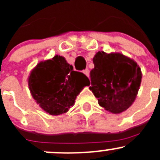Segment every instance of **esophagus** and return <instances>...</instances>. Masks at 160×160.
<instances>
[{"label": "esophagus", "mask_w": 160, "mask_h": 160, "mask_svg": "<svg viewBox=\"0 0 160 160\" xmlns=\"http://www.w3.org/2000/svg\"><path fill=\"white\" fill-rule=\"evenodd\" d=\"M83 72L85 74V75L87 76V77H89V76H90V71H89V70H88V69H85V70H83Z\"/></svg>", "instance_id": "esophagus-1"}]
</instances>
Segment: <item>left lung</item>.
<instances>
[{"mask_svg":"<svg viewBox=\"0 0 160 160\" xmlns=\"http://www.w3.org/2000/svg\"><path fill=\"white\" fill-rule=\"evenodd\" d=\"M90 90L100 106L111 113L127 110L139 89L142 72L136 62L121 53L98 52L93 59Z\"/></svg>","mask_w":160,"mask_h":160,"instance_id":"left-lung-1","label":"left lung"}]
</instances>
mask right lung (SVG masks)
Wrapping results in <instances>:
<instances>
[{"mask_svg":"<svg viewBox=\"0 0 160 160\" xmlns=\"http://www.w3.org/2000/svg\"><path fill=\"white\" fill-rule=\"evenodd\" d=\"M89 83L87 76L74 71L72 66L60 56L39 62L28 78L33 98L51 115L67 112L83 87Z\"/></svg>","mask_w":160,"mask_h":160,"instance_id":"right-lung-1","label":"right lung"}]
</instances>
